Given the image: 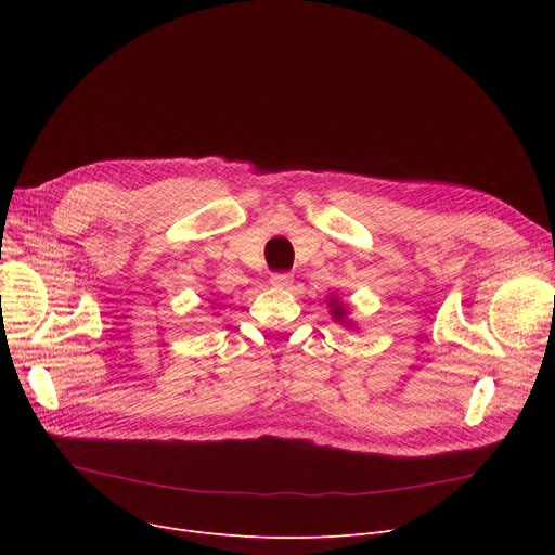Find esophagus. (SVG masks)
I'll list each match as a JSON object with an SVG mask.
<instances>
[{
    "instance_id": "obj_1",
    "label": "esophagus",
    "mask_w": 555,
    "mask_h": 555,
    "mask_svg": "<svg viewBox=\"0 0 555 555\" xmlns=\"http://www.w3.org/2000/svg\"><path fill=\"white\" fill-rule=\"evenodd\" d=\"M293 281H295V276L287 274V272H276V274L270 276V283L274 287H289V285H293Z\"/></svg>"
}]
</instances>
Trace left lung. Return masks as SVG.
I'll return each mask as SVG.
<instances>
[{"label":"left lung","mask_w":555,"mask_h":555,"mask_svg":"<svg viewBox=\"0 0 555 555\" xmlns=\"http://www.w3.org/2000/svg\"><path fill=\"white\" fill-rule=\"evenodd\" d=\"M328 306H331V314L335 317V322H344L346 324V306L339 304V299H335V297L328 299Z\"/></svg>","instance_id":"obj_1"}]
</instances>
